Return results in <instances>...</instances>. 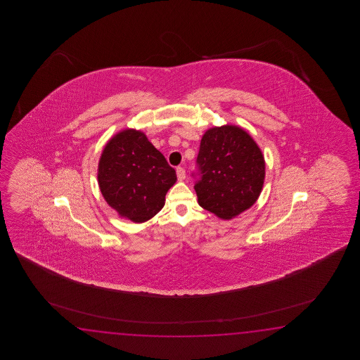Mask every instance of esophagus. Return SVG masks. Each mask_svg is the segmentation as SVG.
I'll return each mask as SVG.
<instances>
[{
	"instance_id": "esophagus-1",
	"label": "esophagus",
	"mask_w": 360,
	"mask_h": 360,
	"mask_svg": "<svg viewBox=\"0 0 360 360\" xmlns=\"http://www.w3.org/2000/svg\"><path fill=\"white\" fill-rule=\"evenodd\" d=\"M177 179L180 180V181H183L185 176H186V172H185V169L184 167H177L176 169Z\"/></svg>"
}]
</instances>
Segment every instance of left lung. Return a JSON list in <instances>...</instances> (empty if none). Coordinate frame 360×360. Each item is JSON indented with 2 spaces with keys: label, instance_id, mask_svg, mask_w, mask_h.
I'll return each instance as SVG.
<instances>
[{
  "label": "left lung",
  "instance_id": "8db88e82",
  "mask_svg": "<svg viewBox=\"0 0 360 360\" xmlns=\"http://www.w3.org/2000/svg\"><path fill=\"white\" fill-rule=\"evenodd\" d=\"M194 189L199 206L229 220L260 195L265 162L253 139L237 126L206 131L200 140Z\"/></svg>",
  "mask_w": 360,
  "mask_h": 360
}]
</instances>
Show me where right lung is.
Returning a JSON list of instances; mask_svg holds the SVG:
<instances>
[{
    "label": "right lung",
    "instance_id": "add662e5",
    "mask_svg": "<svg viewBox=\"0 0 360 360\" xmlns=\"http://www.w3.org/2000/svg\"><path fill=\"white\" fill-rule=\"evenodd\" d=\"M176 171L143 132L124 130L109 140L99 161L100 191L108 205L134 222H144L165 206Z\"/></svg>",
    "mask_w": 360,
    "mask_h": 360
}]
</instances>
